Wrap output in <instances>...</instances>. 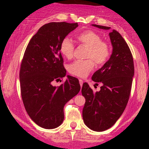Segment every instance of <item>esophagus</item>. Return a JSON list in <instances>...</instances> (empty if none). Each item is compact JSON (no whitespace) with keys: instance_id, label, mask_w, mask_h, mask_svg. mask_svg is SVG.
Wrapping results in <instances>:
<instances>
[{"instance_id":"1","label":"esophagus","mask_w":149,"mask_h":149,"mask_svg":"<svg viewBox=\"0 0 149 149\" xmlns=\"http://www.w3.org/2000/svg\"><path fill=\"white\" fill-rule=\"evenodd\" d=\"M79 83H80V86H83V80H81V79H79Z\"/></svg>"}]
</instances>
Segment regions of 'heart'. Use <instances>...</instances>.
<instances>
[{
	"label": "heart",
	"mask_w": 149,
	"mask_h": 149,
	"mask_svg": "<svg viewBox=\"0 0 149 149\" xmlns=\"http://www.w3.org/2000/svg\"><path fill=\"white\" fill-rule=\"evenodd\" d=\"M77 40L82 45L86 46L88 50L85 60H78L71 64L69 67V71L73 76L81 77L87 76L93 69L95 62L99 66H102L107 62L111 56V49L107 42L102 40V38L93 31L87 30L76 36ZM59 50L61 54L67 59L73 57L74 45L71 39L65 37L61 40Z\"/></svg>",
	"instance_id": "b5f03b06"
}]
</instances>
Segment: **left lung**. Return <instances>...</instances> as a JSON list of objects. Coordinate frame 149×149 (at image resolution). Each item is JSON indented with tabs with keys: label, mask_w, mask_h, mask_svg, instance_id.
<instances>
[{
	"label": "left lung",
	"mask_w": 149,
	"mask_h": 149,
	"mask_svg": "<svg viewBox=\"0 0 149 149\" xmlns=\"http://www.w3.org/2000/svg\"><path fill=\"white\" fill-rule=\"evenodd\" d=\"M102 29L110 27L92 24ZM113 52L110 59L93 74L92 80L102 83L100 91L95 92L84 83L81 92L85 98L83 109L85 124L94 131L111 127L120 117L128 102L134 73V61L129 46L117 31L109 33Z\"/></svg>",
	"instance_id": "obj_1"
}]
</instances>
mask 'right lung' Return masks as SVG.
Returning <instances> with one entry per match:
<instances>
[{"mask_svg": "<svg viewBox=\"0 0 149 149\" xmlns=\"http://www.w3.org/2000/svg\"><path fill=\"white\" fill-rule=\"evenodd\" d=\"M78 26L64 22L46 24L26 48L19 71L22 98L27 113L42 128L53 129L62 123L64 105L80 90L78 78L71 76L60 86L52 84L66 76L59 46Z\"/></svg>", "mask_w": 149, "mask_h": 149, "instance_id": "add662e5", "label": "right lung"}]
</instances>
